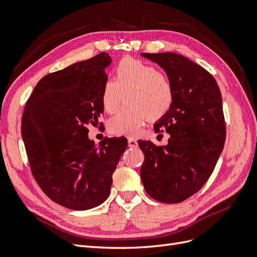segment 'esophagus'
<instances>
[{"instance_id":"34e87169","label":"esophagus","mask_w":257,"mask_h":257,"mask_svg":"<svg viewBox=\"0 0 257 257\" xmlns=\"http://www.w3.org/2000/svg\"><path fill=\"white\" fill-rule=\"evenodd\" d=\"M128 146L130 148H136V147H138V142H137L136 139H134V138H129V139H128Z\"/></svg>"}]
</instances>
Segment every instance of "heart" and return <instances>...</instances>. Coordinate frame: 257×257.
<instances>
[{
    "label": "heart",
    "mask_w": 257,
    "mask_h": 257,
    "mask_svg": "<svg viewBox=\"0 0 257 257\" xmlns=\"http://www.w3.org/2000/svg\"><path fill=\"white\" fill-rule=\"evenodd\" d=\"M114 80L104 82L101 95L103 109L114 114L126 94L127 105L108 121L116 136L135 137L148 118L157 120L173 106L175 90L165 71L136 58H123L114 68Z\"/></svg>",
    "instance_id": "obj_1"
}]
</instances>
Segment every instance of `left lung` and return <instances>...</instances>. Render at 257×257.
Segmentation results:
<instances>
[{"instance_id":"1","label":"left lung","mask_w":257,"mask_h":257,"mask_svg":"<svg viewBox=\"0 0 257 257\" xmlns=\"http://www.w3.org/2000/svg\"><path fill=\"white\" fill-rule=\"evenodd\" d=\"M165 70L175 90L173 106L155 122L165 129L166 146L138 141L144 154L141 180L147 193L163 203H180L205 185L222 152L226 124L214 77L202 66L173 52L142 53Z\"/></svg>"}]
</instances>
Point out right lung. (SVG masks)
Instances as JSON below:
<instances>
[{
  "mask_svg": "<svg viewBox=\"0 0 257 257\" xmlns=\"http://www.w3.org/2000/svg\"><path fill=\"white\" fill-rule=\"evenodd\" d=\"M111 64L103 52L44 76L26 103L22 137L35 179L52 201L75 210L100 205L110 192L126 138L88 137L103 114L101 95Z\"/></svg>",
  "mask_w": 257,
  "mask_h": 257,
  "instance_id": "1",
  "label": "right lung"
}]
</instances>
